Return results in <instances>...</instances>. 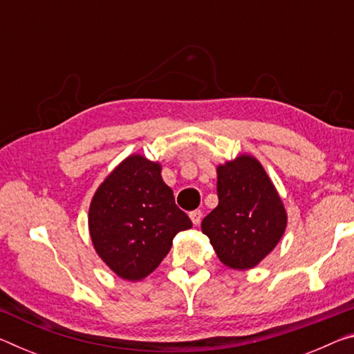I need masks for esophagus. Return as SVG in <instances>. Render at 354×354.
Returning <instances> with one entry per match:
<instances>
[{
	"label": "esophagus",
	"mask_w": 354,
	"mask_h": 354,
	"mask_svg": "<svg viewBox=\"0 0 354 354\" xmlns=\"http://www.w3.org/2000/svg\"><path fill=\"white\" fill-rule=\"evenodd\" d=\"M189 215H190V220H192V223H194V225H200L201 217H203L201 211H192Z\"/></svg>",
	"instance_id": "obj_1"
}]
</instances>
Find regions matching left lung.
<instances>
[{
	"label": "left lung",
	"mask_w": 354,
	"mask_h": 354,
	"mask_svg": "<svg viewBox=\"0 0 354 354\" xmlns=\"http://www.w3.org/2000/svg\"><path fill=\"white\" fill-rule=\"evenodd\" d=\"M218 206L201 221L218 259L234 270H248L277 247L287 212L262 164L250 154L217 167Z\"/></svg>",
	"instance_id": "left-lung-1"
}]
</instances>
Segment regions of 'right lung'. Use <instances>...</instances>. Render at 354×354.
I'll return each mask as SVG.
<instances>
[{"instance_id": "obj_1", "label": "right lung", "mask_w": 354, "mask_h": 354, "mask_svg": "<svg viewBox=\"0 0 354 354\" xmlns=\"http://www.w3.org/2000/svg\"><path fill=\"white\" fill-rule=\"evenodd\" d=\"M160 170L142 154L128 156L100 184L88 207L93 248L123 279L147 278L169 254L173 237L192 227Z\"/></svg>"}]
</instances>
